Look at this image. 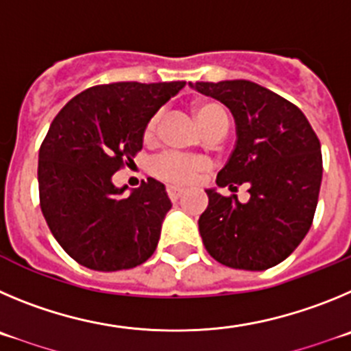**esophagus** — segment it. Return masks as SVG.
<instances>
[{"instance_id": "obj_1", "label": "esophagus", "mask_w": 351, "mask_h": 351, "mask_svg": "<svg viewBox=\"0 0 351 351\" xmlns=\"http://www.w3.org/2000/svg\"><path fill=\"white\" fill-rule=\"evenodd\" d=\"M183 195V191L178 187H168V197L171 199V201H178L180 197Z\"/></svg>"}]
</instances>
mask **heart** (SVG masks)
<instances>
[{
	"label": "heart",
	"instance_id": "obj_1",
	"mask_svg": "<svg viewBox=\"0 0 351 351\" xmlns=\"http://www.w3.org/2000/svg\"><path fill=\"white\" fill-rule=\"evenodd\" d=\"M194 117L199 128L208 131L210 128L217 125L219 122H227L226 112L213 103H197L194 105ZM160 115H156L148 121L145 128V141H154L159 129ZM211 164L204 157L197 156H182V154L166 152L157 157L152 164V173L164 183L173 187H187L192 183L199 182L201 176L210 171Z\"/></svg>",
	"mask_w": 351,
	"mask_h": 351
}]
</instances>
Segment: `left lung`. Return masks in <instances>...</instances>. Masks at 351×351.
I'll return each instance as SVG.
<instances>
[{"label":"left lung","instance_id":"8db88e82","mask_svg":"<svg viewBox=\"0 0 351 351\" xmlns=\"http://www.w3.org/2000/svg\"><path fill=\"white\" fill-rule=\"evenodd\" d=\"M197 93L227 106L236 147L210 189L199 232L208 254L234 269L264 271L285 261L308 234L322 183L320 141L304 113L250 80L195 82ZM249 189L243 204L234 194Z\"/></svg>","mask_w":351,"mask_h":351}]
</instances>
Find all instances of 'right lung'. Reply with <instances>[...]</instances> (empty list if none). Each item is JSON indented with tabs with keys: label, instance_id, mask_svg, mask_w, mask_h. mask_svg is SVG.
Listing matches in <instances>:
<instances>
[{
	"label": "right lung",
	"instance_id": "obj_1",
	"mask_svg": "<svg viewBox=\"0 0 351 351\" xmlns=\"http://www.w3.org/2000/svg\"><path fill=\"white\" fill-rule=\"evenodd\" d=\"M185 82H115L66 103L38 156L40 206L50 232L71 258L94 271L131 269L152 257L171 208L166 189L148 178L125 194L112 182L143 148L148 121Z\"/></svg>",
	"mask_w": 351,
	"mask_h": 351
}]
</instances>
